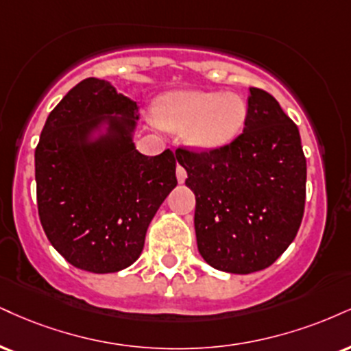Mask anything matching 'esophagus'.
Returning <instances> with one entry per match:
<instances>
[{"instance_id": "34e87169", "label": "esophagus", "mask_w": 351, "mask_h": 351, "mask_svg": "<svg viewBox=\"0 0 351 351\" xmlns=\"http://www.w3.org/2000/svg\"><path fill=\"white\" fill-rule=\"evenodd\" d=\"M188 173L184 170V167H181V165H176V178H178L180 183H184V180H186Z\"/></svg>"}]
</instances>
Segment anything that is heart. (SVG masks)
<instances>
[{
  "label": "heart",
  "instance_id": "b5f03b06",
  "mask_svg": "<svg viewBox=\"0 0 351 351\" xmlns=\"http://www.w3.org/2000/svg\"><path fill=\"white\" fill-rule=\"evenodd\" d=\"M158 119L168 128H189V141L199 147L230 142L242 130L247 106L237 95L219 91H175L157 104Z\"/></svg>",
  "mask_w": 351,
  "mask_h": 351
}]
</instances>
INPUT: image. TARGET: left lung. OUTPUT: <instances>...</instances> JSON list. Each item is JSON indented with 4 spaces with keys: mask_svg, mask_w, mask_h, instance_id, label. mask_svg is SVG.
I'll list each match as a JSON object with an SVG mask.
<instances>
[{
    "mask_svg": "<svg viewBox=\"0 0 351 351\" xmlns=\"http://www.w3.org/2000/svg\"><path fill=\"white\" fill-rule=\"evenodd\" d=\"M243 132L209 150L178 147L196 196L197 250L213 268H268L301 227L307 165L298 125L267 91L250 88Z\"/></svg>",
    "mask_w": 351,
    "mask_h": 351,
    "instance_id": "8db88e82",
    "label": "left lung"
}]
</instances>
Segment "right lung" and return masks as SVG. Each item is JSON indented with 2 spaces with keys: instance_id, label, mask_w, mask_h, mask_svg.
<instances>
[{
  "instance_id": "right-lung-1",
  "label": "right lung",
  "mask_w": 351,
  "mask_h": 351,
  "mask_svg": "<svg viewBox=\"0 0 351 351\" xmlns=\"http://www.w3.org/2000/svg\"><path fill=\"white\" fill-rule=\"evenodd\" d=\"M138 104L104 80L86 78L49 114L36 147L37 209L45 235L69 263L114 273L141 256L149 223L176 186L175 152L135 150ZM117 112L112 136L88 146L87 130Z\"/></svg>"
}]
</instances>
